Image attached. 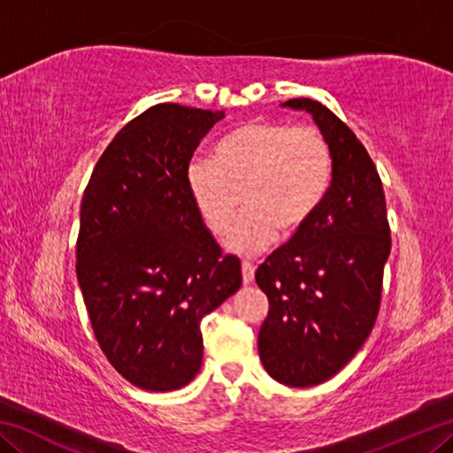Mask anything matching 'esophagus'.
Segmentation results:
<instances>
[{"mask_svg":"<svg viewBox=\"0 0 453 453\" xmlns=\"http://www.w3.org/2000/svg\"><path fill=\"white\" fill-rule=\"evenodd\" d=\"M254 275H256V265L250 262H243L242 264V278H243L245 286H250V283L254 281Z\"/></svg>","mask_w":453,"mask_h":453,"instance_id":"1","label":"esophagus"}]
</instances>
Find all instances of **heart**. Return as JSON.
<instances>
[{
  "label": "heart",
  "instance_id": "b5f03b06",
  "mask_svg": "<svg viewBox=\"0 0 453 453\" xmlns=\"http://www.w3.org/2000/svg\"><path fill=\"white\" fill-rule=\"evenodd\" d=\"M334 178V151L318 127L251 119L216 145L213 162L194 159L186 183L199 218L242 256L265 250L275 235L300 234L326 202Z\"/></svg>",
  "mask_w": 453,
  "mask_h": 453
}]
</instances>
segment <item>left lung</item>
I'll use <instances>...</instances> for the list:
<instances>
[{
    "mask_svg": "<svg viewBox=\"0 0 453 453\" xmlns=\"http://www.w3.org/2000/svg\"><path fill=\"white\" fill-rule=\"evenodd\" d=\"M283 105L316 119L334 178L310 224L257 267L270 302L257 349L273 380L310 388L334 378L372 334L392 235L380 173L356 134L316 99Z\"/></svg>",
    "mask_w": 453,
    "mask_h": 453,
    "instance_id": "1",
    "label": "left lung"
}]
</instances>
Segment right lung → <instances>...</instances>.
Segmentation results:
<instances>
[{
  "mask_svg": "<svg viewBox=\"0 0 453 453\" xmlns=\"http://www.w3.org/2000/svg\"><path fill=\"white\" fill-rule=\"evenodd\" d=\"M224 111L157 104L107 145L81 197L75 273L99 348L148 392L196 378L202 319L242 286L191 202L186 172Z\"/></svg>",
  "mask_w": 453,
  "mask_h": 453,
  "instance_id": "add662e5",
  "label": "right lung"
}]
</instances>
